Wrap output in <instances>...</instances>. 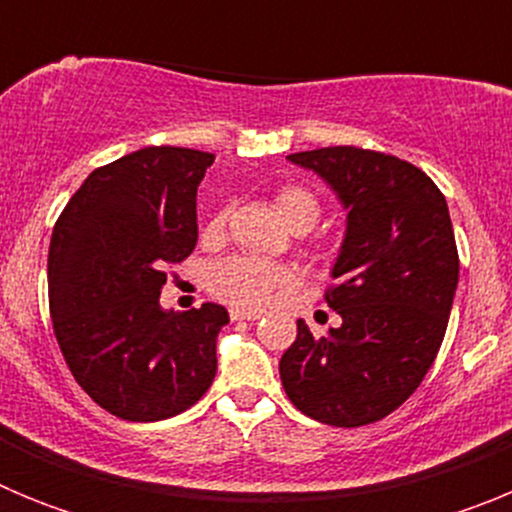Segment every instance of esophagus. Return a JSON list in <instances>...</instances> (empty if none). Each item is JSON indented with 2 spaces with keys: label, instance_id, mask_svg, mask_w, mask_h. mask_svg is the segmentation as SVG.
<instances>
[{
  "label": "esophagus",
  "instance_id": "esophagus-1",
  "mask_svg": "<svg viewBox=\"0 0 512 512\" xmlns=\"http://www.w3.org/2000/svg\"><path fill=\"white\" fill-rule=\"evenodd\" d=\"M230 318H233V320H259L261 312H256V310H238V307H233V310H230Z\"/></svg>",
  "mask_w": 512,
  "mask_h": 512
}]
</instances>
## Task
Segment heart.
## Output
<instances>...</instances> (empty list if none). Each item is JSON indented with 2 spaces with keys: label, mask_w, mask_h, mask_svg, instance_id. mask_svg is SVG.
<instances>
[{
  "label": "heart",
  "mask_w": 512,
  "mask_h": 512,
  "mask_svg": "<svg viewBox=\"0 0 512 512\" xmlns=\"http://www.w3.org/2000/svg\"><path fill=\"white\" fill-rule=\"evenodd\" d=\"M277 210L292 230L307 228L320 220L318 197L305 187H282L277 192ZM228 223V210H217L205 225V238H217ZM292 284V271L287 266L269 264L253 256H233L217 264L210 274V289L220 300L235 307H261L277 295L279 289Z\"/></svg>",
  "instance_id": "1"
}]
</instances>
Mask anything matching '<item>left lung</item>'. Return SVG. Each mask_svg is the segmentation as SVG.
<instances>
[{
	"label": "left lung",
	"mask_w": 512,
	"mask_h": 512,
	"mask_svg": "<svg viewBox=\"0 0 512 512\" xmlns=\"http://www.w3.org/2000/svg\"><path fill=\"white\" fill-rule=\"evenodd\" d=\"M328 184L346 235L325 292L341 325L297 341L279 361L297 410L336 428L377 423L408 400L433 366L459 284L449 205L418 166L354 146L287 156Z\"/></svg>",
	"instance_id": "left-lung-1"
}]
</instances>
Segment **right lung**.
I'll return each mask as SVG.
<instances>
[{"label":"right lung","instance_id":"1","mask_svg":"<svg viewBox=\"0 0 512 512\" xmlns=\"http://www.w3.org/2000/svg\"><path fill=\"white\" fill-rule=\"evenodd\" d=\"M215 156L151 146L99 166L63 207L48 251L61 354L99 408L153 423L192 408L217 372L228 310H164L166 266L197 246V187Z\"/></svg>","mask_w":512,"mask_h":512}]
</instances>
